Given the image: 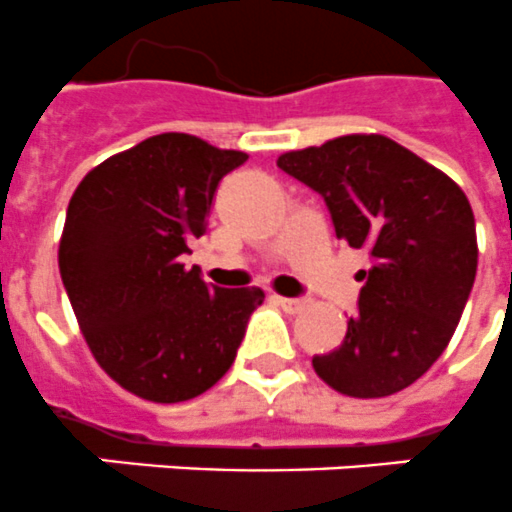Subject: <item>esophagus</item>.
Masks as SVG:
<instances>
[{"instance_id":"1","label":"esophagus","mask_w":512,"mask_h":512,"mask_svg":"<svg viewBox=\"0 0 512 512\" xmlns=\"http://www.w3.org/2000/svg\"><path fill=\"white\" fill-rule=\"evenodd\" d=\"M276 302L284 307V310H289V313H302V310L307 307L305 299H294V297H276Z\"/></svg>"}]
</instances>
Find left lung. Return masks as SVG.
<instances>
[{"instance_id": "obj_1", "label": "left lung", "mask_w": 512, "mask_h": 512, "mask_svg": "<svg viewBox=\"0 0 512 512\" xmlns=\"http://www.w3.org/2000/svg\"><path fill=\"white\" fill-rule=\"evenodd\" d=\"M278 168L326 199L336 236L368 247L344 342L315 355V373L357 400L402 392L450 344L473 289L479 244L465 191L447 173L381 134L294 149Z\"/></svg>"}]
</instances>
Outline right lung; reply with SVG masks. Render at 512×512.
<instances>
[{
    "mask_svg": "<svg viewBox=\"0 0 512 512\" xmlns=\"http://www.w3.org/2000/svg\"><path fill=\"white\" fill-rule=\"evenodd\" d=\"M247 157L191 134L149 136L91 168L70 197L62 284L99 368L141 400L186 402L218 384L263 305V289H210L181 263L220 178Z\"/></svg>",
    "mask_w": 512,
    "mask_h": 512,
    "instance_id": "add662e5",
    "label": "right lung"
}]
</instances>
